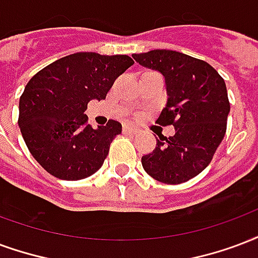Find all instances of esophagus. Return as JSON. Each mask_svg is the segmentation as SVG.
Segmentation results:
<instances>
[{
    "mask_svg": "<svg viewBox=\"0 0 258 258\" xmlns=\"http://www.w3.org/2000/svg\"><path fill=\"white\" fill-rule=\"evenodd\" d=\"M123 133H125V134L137 135L139 133V130L135 128V127H130V125H124V127H123Z\"/></svg>",
    "mask_w": 258,
    "mask_h": 258,
    "instance_id": "1",
    "label": "esophagus"
}]
</instances>
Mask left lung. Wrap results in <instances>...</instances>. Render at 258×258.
<instances>
[{"label": "left lung", "instance_id": "8db88e82", "mask_svg": "<svg viewBox=\"0 0 258 258\" xmlns=\"http://www.w3.org/2000/svg\"><path fill=\"white\" fill-rule=\"evenodd\" d=\"M133 57L164 76L168 101L157 123L175 127L173 137L158 135L142 167L158 182H187L209 165L226 135L230 102L224 79L207 61L175 50L156 49Z\"/></svg>", "mask_w": 258, "mask_h": 258}]
</instances>
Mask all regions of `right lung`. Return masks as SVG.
I'll list each match as a JSON object with an SVG mask.
<instances>
[{
	"instance_id": "add662e5",
	"label": "right lung",
	"mask_w": 258,
	"mask_h": 258,
	"mask_svg": "<svg viewBox=\"0 0 258 258\" xmlns=\"http://www.w3.org/2000/svg\"><path fill=\"white\" fill-rule=\"evenodd\" d=\"M134 64L125 54L81 51L51 62L32 76L19 101V127L32 157L53 176L81 180L104 164L121 124L93 128L85 110L105 100L114 81Z\"/></svg>"
}]
</instances>
